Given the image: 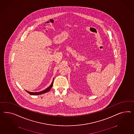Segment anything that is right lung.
Listing matches in <instances>:
<instances>
[{
	"instance_id": "1",
	"label": "right lung",
	"mask_w": 134,
	"mask_h": 134,
	"mask_svg": "<svg viewBox=\"0 0 134 134\" xmlns=\"http://www.w3.org/2000/svg\"><path fill=\"white\" fill-rule=\"evenodd\" d=\"M53 82H54V80H53V82L51 84V85L46 88L45 90L42 91H41V92H30L29 91H26L28 93H29V94H31V95H38V94H42L44 93H47L48 92H49V91L50 90L52 87L53 86Z\"/></svg>"
}]
</instances>
